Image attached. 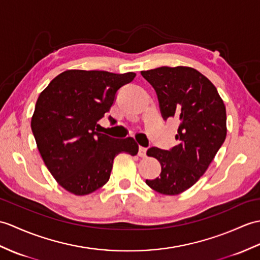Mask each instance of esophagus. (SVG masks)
Segmentation results:
<instances>
[{"label":"esophagus","mask_w":260,"mask_h":260,"mask_svg":"<svg viewBox=\"0 0 260 260\" xmlns=\"http://www.w3.org/2000/svg\"><path fill=\"white\" fill-rule=\"evenodd\" d=\"M146 152H147L146 147L140 146V148H138V156H140V157H146Z\"/></svg>","instance_id":"34e87169"}]
</instances>
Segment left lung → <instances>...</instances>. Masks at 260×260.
<instances>
[{"label":"left lung","instance_id":"1","mask_svg":"<svg viewBox=\"0 0 260 260\" xmlns=\"http://www.w3.org/2000/svg\"><path fill=\"white\" fill-rule=\"evenodd\" d=\"M141 74L155 89L162 118L178 122L176 146L147 150L161 172L146 184L160 194L178 195L203 176L225 142L226 107L214 84L195 69L161 66Z\"/></svg>","mask_w":260,"mask_h":260}]
</instances>
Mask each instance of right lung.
Returning <instances> with one entry per match:
<instances>
[{
	"instance_id": "1",
	"label": "right lung",
	"mask_w": 260,
	"mask_h": 260,
	"mask_svg": "<svg viewBox=\"0 0 260 260\" xmlns=\"http://www.w3.org/2000/svg\"><path fill=\"white\" fill-rule=\"evenodd\" d=\"M135 76L70 70L40 94L31 122L36 145L47 170L72 194L98 190L110 179L116 155L137 154L134 138L118 140L99 131V120L110 112L118 89Z\"/></svg>"
}]
</instances>
